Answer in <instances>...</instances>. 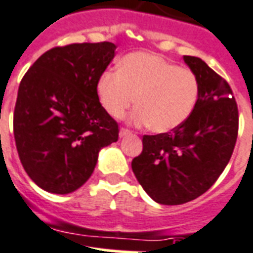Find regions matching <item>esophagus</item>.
<instances>
[{"label": "esophagus", "mask_w": 253, "mask_h": 253, "mask_svg": "<svg viewBox=\"0 0 253 253\" xmlns=\"http://www.w3.org/2000/svg\"><path fill=\"white\" fill-rule=\"evenodd\" d=\"M130 133H132V132H130L129 129L121 128V129H120V133H119V134H120V137H125V136H129Z\"/></svg>", "instance_id": "34e87169"}]
</instances>
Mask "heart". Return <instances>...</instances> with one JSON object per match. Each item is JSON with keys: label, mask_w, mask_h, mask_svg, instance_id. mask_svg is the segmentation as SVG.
<instances>
[{"label": "heart", "mask_w": 253, "mask_h": 253, "mask_svg": "<svg viewBox=\"0 0 253 253\" xmlns=\"http://www.w3.org/2000/svg\"><path fill=\"white\" fill-rule=\"evenodd\" d=\"M96 92L101 107L113 119H123L136 101L138 107L129 121L166 133L181 126L193 113L199 79L194 71L157 54L132 52L119 62L117 71L100 75Z\"/></svg>", "instance_id": "b5f03b06"}]
</instances>
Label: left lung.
<instances>
[{
  "mask_svg": "<svg viewBox=\"0 0 253 253\" xmlns=\"http://www.w3.org/2000/svg\"><path fill=\"white\" fill-rule=\"evenodd\" d=\"M199 79V97L187 120L169 133L142 137L132 170L149 197L174 206L201 197L230 161L239 113L232 89L201 58L183 56Z\"/></svg>",
  "mask_w": 253,
  "mask_h": 253,
  "instance_id": "obj_1",
  "label": "left lung"
}]
</instances>
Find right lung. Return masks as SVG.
Wrapping results in <instances>:
<instances>
[{"instance_id": "1", "label": "right lung", "mask_w": 253, "mask_h": 253, "mask_svg": "<svg viewBox=\"0 0 253 253\" xmlns=\"http://www.w3.org/2000/svg\"><path fill=\"white\" fill-rule=\"evenodd\" d=\"M115 50L111 42L54 47L21 80L15 145L27 175L48 193L70 194L83 186L100 150L119 138V125L96 92Z\"/></svg>"}]
</instances>
